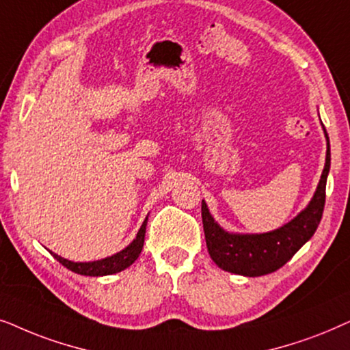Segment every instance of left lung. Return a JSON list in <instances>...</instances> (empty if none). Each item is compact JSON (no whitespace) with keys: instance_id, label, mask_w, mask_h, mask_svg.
Returning a JSON list of instances; mask_svg holds the SVG:
<instances>
[{"instance_id":"obj_1","label":"left lung","mask_w":350,"mask_h":350,"mask_svg":"<svg viewBox=\"0 0 350 350\" xmlns=\"http://www.w3.org/2000/svg\"><path fill=\"white\" fill-rule=\"evenodd\" d=\"M325 136L328 134L325 131ZM329 141L321 179L317 192L304 211L297 214L291 222L285 224L280 229L260 235H235L222 230L214 222L208 211L206 203L202 202V217L204 240L209 256L222 270L239 273L245 277H260L275 272L285 265L296 251L315 234L321 221V214L327 198V178L329 172Z\"/></svg>"}]
</instances>
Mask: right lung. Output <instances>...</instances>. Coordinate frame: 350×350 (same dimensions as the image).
I'll use <instances>...</instances> for the list:
<instances>
[{
  "mask_svg": "<svg viewBox=\"0 0 350 350\" xmlns=\"http://www.w3.org/2000/svg\"><path fill=\"white\" fill-rule=\"evenodd\" d=\"M146 226H147V217L139 229L136 239L133 240L131 245H128L126 248L120 253H116L110 258H105L102 260H94V262H72V260L60 258V256L51 253L55 259L59 260L64 267H67L75 273H80V275H90V277H100V275H110V273H116L129 267L134 260L141 254L144 239H146Z\"/></svg>",
  "mask_w": 350,
  "mask_h": 350,
  "instance_id": "1",
  "label": "right lung"
}]
</instances>
